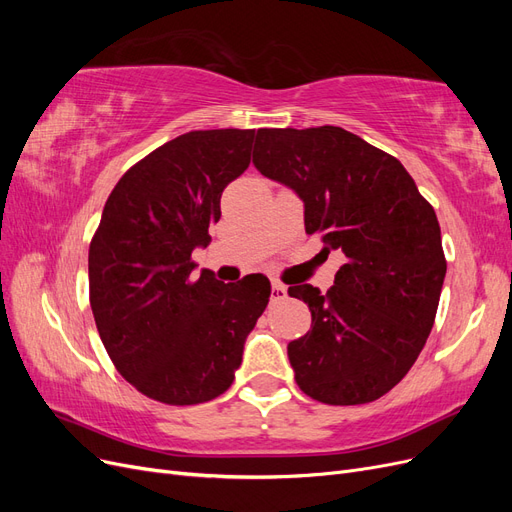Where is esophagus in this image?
<instances>
[{"instance_id":"obj_1","label":"esophagus","mask_w":512,"mask_h":512,"mask_svg":"<svg viewBox=\"0 0 512 512\" xmlns=\"http://www.w3.org/2000/svg\"><path fill=\"white\" fill-rule=\"evenodd\" d=\"M288 297V288L282 282L271 284V301H284Z\"/></svg>"}]
</instances>
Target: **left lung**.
<instances>
[{
    "label": "left lung",
    "instance_id": "left-lung-1",
    "mask_svg": "<svg viewBox=\"0 0 512 512\" xmlns=\"http://www.w3.org/2000/svg\"><path fill=\"white\" fill-rule=\"evenodd\" d=\"M254 166L299 194L307 235L348 258L324 294L288 288L312 312V329L288 344L294 380L329 406L376 401L436 320L446 275L436 211L397 158L344 128H262Z\"/></svg>",
    "mask_w": 512,
    "mask_h": 512
}]
</instances>
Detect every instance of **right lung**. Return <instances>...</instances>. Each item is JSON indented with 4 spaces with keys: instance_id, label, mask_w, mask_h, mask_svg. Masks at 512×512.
<instances>
[{
    "instance_id": "right-lung-1",
    "label": "right lung",
    "mask_w": 512,
    "mask_h": 512,
    "mask_svg": "<svg viewBox=\"0 0 512 512\" xmlns=\"http://www.w3.org/2000/svg\"><path fill=\"white\" fill-rule=\"evenodd\" d=\"M256 130H194L119 179L89 245V303L102 344L136 391L168 406L220 397L271 284L194 275L226 185L250 166Z\"/></svg>"
}]
</instances>
